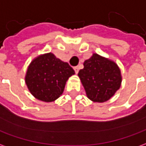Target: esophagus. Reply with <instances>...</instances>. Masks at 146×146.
Instances as JSON below:
<instances>
[{"label": "esophagus", "mask_w": 146, "mask_h": 146, "mask_svg": "<svg viewBox=\"0 0 146 146\" xmlns=\"http://www.w3.org/2000/svg\"><path fill=\"white\" fill-rule=\"evenodd\" d=\"M73 69H74V70H75V73H76V74H77V73H78V72H79V67H78V66H75V67H74V68H73Z\"/></svg>", "instance_id": "obj_1"}]
</instances>
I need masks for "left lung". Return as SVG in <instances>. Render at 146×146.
Segmentation results:
<instances>
[{"label":"left lung","instance_id":"left-lung-1","mask_svg":"<svg viewBox=\"0 0 146 146\" xmlns=\"http://www.w3.org/2000/svg\"><path fill=\"white\" fill-rule=\"evenodd\" d=\"M86 95L95 102H104L113 97L120 88V70L113 61L98 54L84 62L78 73Z\"/></svg>","mask_w":146,"mask_h":146}]
</instances>
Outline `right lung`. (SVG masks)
<instances>
[{"label": "right lung", "mask_w": 146, "mask_h": 146, "mask_svg": "<svg viewBox=\"0 0 146 146\" xmlns=\"http://www.w3.org/2000/svg\"><path fill=\"white\" fill-rule=\"evenodd\" d=\"M75 73L67 62L52 53L34 58L27 69L25 81L30 93L40 101L50 102L63 93L69 77Z\"/></svg>", "instance_id": "1"}]
</instances>
